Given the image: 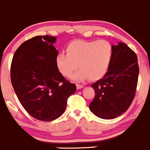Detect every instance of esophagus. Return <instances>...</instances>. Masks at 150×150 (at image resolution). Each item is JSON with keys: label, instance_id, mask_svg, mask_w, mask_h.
<instances>
[{"label": "esophagus", "instance_id": "34e87169", "mask_svg": "<svg viewBox=\"0 0 150 150\" xmlns=\"http://www.w3.org/2000/svg\"><path fill=\"white\" fill-rule=\"evenodd\" d=\"M83 88L82 85H81V84H78V83L76 84V88L77 89H81V88Z\"/></svg>", "mask_w": 150, "mask_h": 150}]
</instances>
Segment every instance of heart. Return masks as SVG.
<instances>
[{
    "mask_svg": "<svg viewBox=\"0 0 150 150\" xmlns=\"http://www.w3.org/2000/svg\"><path fill=\"white\" fill-rule=\"evenodd\" d=\"M66 53L58 54L56 65L64 77L76 81H96L107 73L113 55V47L108 40H74L67 45Z\"/></svg>",
    "mask_w": 150,
    "mask_h": 150,
    "instance_id": "1",
    "label": "heart"
}]
</instances>
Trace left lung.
Segmentation results:
<instances>
[{"label":"left lung","mask_w":150,"mask_h":150,"mask_svg":"<svg viewBox=\"0 0 150 150\" xmlns=\"http://www.w3.org/2000/svg\"><path fill=\"white\" fill-rule=\"evenodd\" d=\"M112 47L113 55L107 72L91 86L96 95L90 110L104 119H114L128 110L135 98L139 75L134 51L121 42Z\"/></svg>","instance_id":"obj_1"}]
</instances>
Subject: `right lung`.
<instances>
[{"instance_id": "1", "label": "right lung", "mask_w": 150, "mask_h": 150, "mask_svg": "<svg viewBox=\"0 0 150 150\" xmlns=\"http://www.w3.org/2000/svg\"><path fill=\"white\" fill-rule=\"evenodd\" d=\"M56 37L37 36L24 41L15 51L10 79L19 101L29 114L50 121L64 113L67 99L75 93L74 83L61 74L56 65Z\"/></svg>"}]
</instances>
